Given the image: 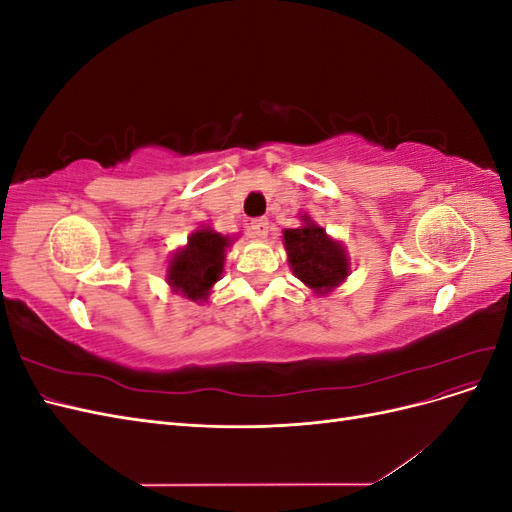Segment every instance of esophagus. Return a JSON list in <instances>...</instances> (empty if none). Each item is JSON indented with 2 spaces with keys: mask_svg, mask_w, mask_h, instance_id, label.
Listing matches in <instances>:
<instances>
[{
  "mask_svg": "<svg viewBox=\"0 0 512 512\" xmlns=\"http://www.w3.org/2000/svg\"><path fill=\"white\" fill-rule=\"evenodd\" d=\"M250 235H252L254 239H258V241L267 239V235H269V220H267V218L252 220V222H250Z\"/></svg>",
  "mask_w": 512,
  "mask_h": 512,
  "instance_id": "34e87169",
  "label": "esophagus"
}]
</instances>
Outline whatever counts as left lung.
I'll use <instances>...</instances> for the list:
<instances>
[{"instance_id":"8db88e82","label":"left lung","mask_w":512,"mask_h":512,"mask_svg":"<svg viewBox=\"0 0 512 512\" xmlns=\"http://www.w3.org/2000/svg\"><path fill=\"white\" fill-rule=\"evenodd\" d=\"M299 220L301 226L282 232L288 265L294 277L312 288L316 297H324L348 280L350 256L346 245L327 235L307 213H299Z\"/></svg>"}]
</instances>
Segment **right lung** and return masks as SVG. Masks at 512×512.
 Segmentation results:
<instances>
[{"mask_svg": "<svg viewBox=\"0 0 512 512\" xmlns=\"http://www.w3.org/2000/svg\"><path fill=\"white\" fill-rule=\"evenodd\" d=\"M235 237L215 232L211 226H198L188 243L177 247L168 260L166 284L183 299L205 303L213 286L222 280L226 250Z\"/></svg>", "mask_w": 512, "mask_h": 512, "instance_id": "add662e5", "label": "right lung"}]
</instances>
